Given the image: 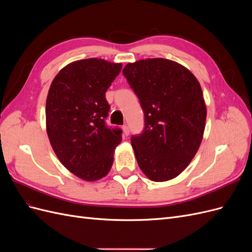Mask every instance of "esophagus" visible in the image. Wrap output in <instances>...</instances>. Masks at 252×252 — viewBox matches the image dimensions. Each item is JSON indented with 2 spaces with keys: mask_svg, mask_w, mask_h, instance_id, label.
I'll return each instance as SVG.
<instances>
[{
  "mask_svg": "<svg viewBox=\"0 0 252 252\" xmlns=\"http://www.w3.org/2000/svg\"><path fill=\"white\" fill-rule=\"evenodd\" d=\"M123 131H124V134L127 136V135H129V127H128V125L127 124H125V125H123Z\"/></svg>",
  "mask_w": 252,
  "mask_h": 252,
  "instance_id": "obj_1",
  "label": "esophagus"
}]
</instances>
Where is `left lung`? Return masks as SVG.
<instances>
[{
    "label": "left lung",
    "mask_w": 252,
    "mask_h": 252,
    "mask_svg": "<svg viewBox=\"0 0 252 252\" xmlns=\"http://www.w3.org/2000/svg\"><path fill=\"white\" fill-rule=\"evenodd\" d=\"M123 74L144 112L143 131L130 139L140 168L155 182L178 177L203 138L206 106L200 83L187 68L166 59L129 63Z\"/></svg>",
    "instance_id": "8db88e82"
}]
</instances>
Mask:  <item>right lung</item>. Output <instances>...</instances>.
Masks as SVG:
<instances>
[{
    "instance_id": "right-lung-1",
    "label": "right lung",
    "mask_w": 252,
    "mask_h": 252,
    "mask_svg": "<svg viewBox=\"0 0 252 252\" xmlns=\"http://www.w3.org/2000/svg\"><path fill=\"white\" fill-rule=\"evenodd\" d=\"M122 64L86 59L64 67L53 79L46 100L51 146L66 168L85 181L105 177L113 163L122 129L106 124L110 106L105 94Z\"/></svg>"
}]
</instances>
